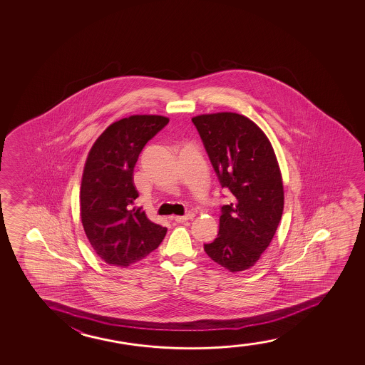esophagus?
Returning <instances> with one entry per match:
<instances>
[{
	"instance_id": "1",
	"label": "esophagus",
	"mask_w": 365,
	"mask_h": 365,
	"mask_svg": "<svg viewBox=\"0 0 365 365\" xmlns=\"http://www.w3.org/2000/svg\"><path fill=\"white\" fill-rule=\"evenodd\" d=\"M193 217L195 215L193 213H187L185 215H175V220L177 223H183V222H187V220H193Z\"/></svg>"
}]
</instances>
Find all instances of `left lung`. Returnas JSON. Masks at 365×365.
Returning a JSON list of instances; mask_svg holds the SVG:
<instances>
[{
  "label": "left lung",
  "instance_id": "8db88e82",
  "mask_svg": "<svg viewBox=\"0 0 365 365\" xmlns=\"http://www.w3.org/2000/svg\"><path fill=\"white\" fill-rule=\"evenodd\" d=\"M222 188L230 202L220 208V232L205 245L210 259L230 272L253 267L278 228L284 190L273 147L253 120L233 112L192 118Z\"/></svg>",
  "mask_w": 365,
  "mask_h": 365
}]
</instances>
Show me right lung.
Here are the masks:
<instances>
[{
  "mask_svg": "<svg viewBox=\"0 0 365 365\" xmlns=\"http://www.w3.org/2000/svg\"><path fill=\"white\" fill-rule=\"evenodd\" d=\"M170 120L135 115L107 128L92 145L81 183V220L92 248L106 263L128 267L158 248L167 228L135 207L133 170L143 147Z\"/></svg>",
  "mask_w": 365,
  "mask_h": 365,
  "instance_id": "1",
  "label": "right lung"
}]
</instances>
